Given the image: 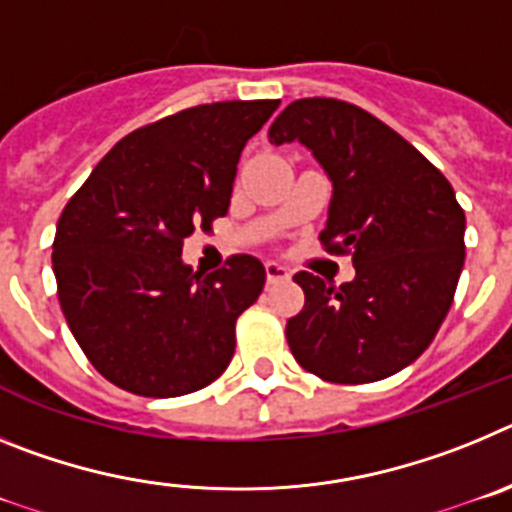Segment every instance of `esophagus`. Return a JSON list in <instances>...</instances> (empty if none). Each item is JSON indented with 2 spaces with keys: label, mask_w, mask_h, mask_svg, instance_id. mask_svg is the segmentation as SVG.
<instances>
[{
  "label": "esophagus",
  "mask_w": 512,
  "mask_h": 512,
  "mask_svg": "<svg viewBox=\"0 0 512 512\" xmlns=\"http://www.w3.org/2000/svg\"><path fill=\"white\" fill-rule=\"evenodd\" d=\"M289 277V271L284 269L282 264L277 261H266V282L274 284V282H282V279Z\"/></svg>",
  "instance_id": "obj_1"
}]
</instances>
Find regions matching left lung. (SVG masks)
Segmentation results:
<instances>
[{"label":"left lung","mask_w":512,"mask_h":512,"mask_svg":"<svg viewBox=\"0 0 512 512\" xmlns=\"http://www.w3.org/2000/svg\"><path fill=\"white\" fill-rule=\"evenodd\" d=\"M269 140H297L323 166L333 197L320 241L356 269L341 287L297 271L305 307L287 320L292 356L325 382L392 377L431 346L454 302L467 228L454 189L402 135L341 99H297Z\"/></svg>","instance_id":"obj_1"}]
</instances>
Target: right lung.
I'll return each mask as SVG.
<instances>
[{
    "label": "right lung",
    "mask_w": 512,
    "mask_h": 512,
    "mask_svg": "<svg viewBox=\"0 0 512 512\" xmlns=\"http://www.w3.org/2000/svg\"><path fill=\"white\" fill-rule=\"evenodd\" d=\"M277 107L200 104L135 130L63 207L58 302L94 369L122 390L179 397L228 369L235 320L261 295L266 269L243 253L205 277L182 246L228 212L243 146Z\"/></svg>",
    "instance_id": "right-lung-1"
}]
</instances>
